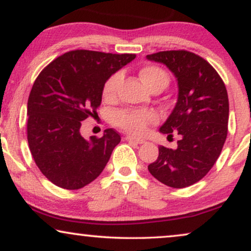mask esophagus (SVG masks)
Here are the masks:
<instances>
[{
	"label": "esophagus",
	"mask_w": 251,
	"mask_h": 251,
	"mask_svg": "<svg viewBox=\"0 0 251 251\" xmlns=\"http://www.w3.org/2000/svg\"><path fill=\"white\" fill-rule=\"evenodd\" d=\"M126 140H128V142H130V143H135V144H145L146 142L144 139H139V138H135V137H126Z\"/></svg>",
	"instance_id": "1"
}]
</instances>
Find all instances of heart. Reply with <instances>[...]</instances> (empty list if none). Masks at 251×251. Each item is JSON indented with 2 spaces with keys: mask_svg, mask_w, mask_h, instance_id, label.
<instances>
[{
  "mask_svg": "<svg viewBox=\"0 0 251 251\" xmlns=\"http://www.w3.org/2000/svg\"><path fill=\"white\" fill-rule=\"evenodd\" d=\"M139 76L150 90L155 87L166 88L169 83V76L162 68L147 65L140 68ZM120 82H121V74L116 73L112 75L105 82L102 88V96L105 99H113L118 92ZM156 120V115L153 112L149 111H125L120 112L115 116V123L120 128H122L132 135H140L146 130L147 125L154 122Z\"/></svg>",
  "mask_w": 251,
  "mask_h": 251,
  "instance_id": "obj_1",
  "label": "heart"
}]
</instances>
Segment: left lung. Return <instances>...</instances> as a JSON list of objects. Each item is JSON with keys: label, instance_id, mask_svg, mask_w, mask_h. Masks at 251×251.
<instances>
[{"label": "left lung", "instance_id": "1", "mask_svg": "<svg viewBox=\"0 0 251 251\" xmlns=\"http://www.w3.org/2000/svg\"><path fill=\"white\" fill-rule=\"evenodd\" d=\"M146 58L166 65L176 77L177 102L160 132L180 137L176 150L159 146L149 171L167 186L187 187L209 173L222 152L227 136V91L215 68L190 51H160Z\"/></svg>", "mask_w": 251, "mask_h": 251}]
</instances>
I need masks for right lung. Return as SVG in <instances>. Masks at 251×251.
<instances>
[{
	"label": "right lung",
	"instance_id": "right-lung-1",
	"mask_svg": "<svg viewBox=\"0 0 251 251\" xmlns=\"http://www.w3.org/2000/svg\"><path fill=\"white\" fill-rule=\"evenodd\" d=\"M135 58L132 53L74 50L37 76L27 102V139L36 166L51 183L78 190L104 170L121 137L106 129L101 138L85 139L82 121L97 114L105 82Z\"/></svg>",
	"mask_w": 251,
	"mask_h": 251
}]
</instances>
